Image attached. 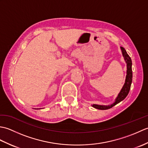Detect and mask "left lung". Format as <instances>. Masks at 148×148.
<instances>
[{
	"instance_id": "1",
	"label": "left lung",
	"mask_w": 148,
	"mask_h": 148,
	"mask_svg": "<svg viewBox=\"0 0 148 148\" xmlns=\"http://www.w3.org/2000/svg\"><path fill=\"white\" fill-rule=\"evenodd\" d=\"M121 49L122 51L123 55L125 60H126V62L127 64V74L126 76V80H125V83L124 84L123 87V88L121 89L120 93H119L118 97L116 98L114 103H113L112 105L108 106L93 104L92 106L96 109L106 110V109L111 108L112 107L116 105L119 102H120L123 100H124L125 98H126V97L128 95V93H129L131 84H132V63L131 58L130 57V56L128 55L126 50L124 48H123V47H121Z\"/></svg>"
}]
</instances>
